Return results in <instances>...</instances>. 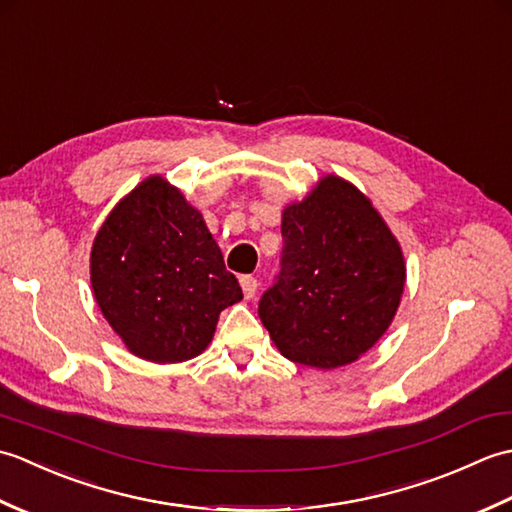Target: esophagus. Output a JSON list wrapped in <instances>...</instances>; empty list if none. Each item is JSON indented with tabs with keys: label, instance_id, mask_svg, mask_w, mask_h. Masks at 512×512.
I'll return each instance as SVG.
<instances>
[{
	"label": "esophagus",
	"instance_id": "obj_1",
	"mask_svg": "<svg viewBox=\"0 0 512 512\" xmlns=\"http://www.w3.org/2000/svg\"><path fill=\"white\" fill-rule=\"evenodd\" d=\"M239 286H242V292L246 299H253L255 292H257V279L250 277V275H244L242 279H239Z\"/></svg>",
	"mask_w": 512,
	"mask_h": 512
}]
</instances>
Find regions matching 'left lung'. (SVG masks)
I'll use <instances>...</instances> for the list:
<instances>
[{
  "mask_svg": "<svg viewBox=\"0 0 512 512\" xmlns=\"http://www.w3.org/2000/svg\"><path fill=\"white\" fill-rule=\"evenodd\" d=\"M284 255L259 319L288 361L336 369L372 350L407 281L400 242L372 200L341 176L319 178L281 213Z\"/></svg>",
  "mask_w": 512,
  "mask_h": 512,
  "instance_id": "left-lung-1",
  "label": "left lung"
}]
</instances>
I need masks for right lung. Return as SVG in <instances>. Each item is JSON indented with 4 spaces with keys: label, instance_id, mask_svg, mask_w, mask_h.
<instances>
[{
    "label": "right lung",
    "instance_id": "1",
    "mask_svg": "<svg viewBox=\"0 0 512 512\" xmlns=\"http://www.w3.org/2000/svg\"><path fill=\"white\" fill-rule=\"evenodd\" d=\"M90 281L129 352L182 363L213 341L220 312L242 301L202 213L160 173L116 202L94 237Z\"/></svg>",
    "mask_w": 512,
    "mask_h": 512
}]
</instances>
